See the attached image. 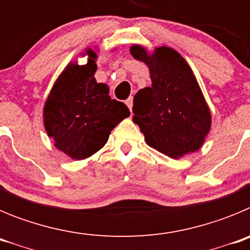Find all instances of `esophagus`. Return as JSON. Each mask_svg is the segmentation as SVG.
Wrapping results in <instances>:
<instances>
[{
	"instance_id": "obj_1",
	"label": "esophagus",
	"mask_w": 250,
	"mask_h": 250,
	"mask_svg": "<svg viewBox=\"0 0 250 250\" xmlns=\"http://www.w3.org/2000/svg\"><path fill=\"white\" fill-rule=\"evenodd\" d=\"M125 104H126L127 107H129V109L131 110V109H132V98H129V99H127V100L125 101Z\"/></svg>"
}]
</instances>
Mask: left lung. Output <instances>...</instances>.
<instances>
[{
    "label": "left lung",
    "mask_w": 250,
    "mask_h": 250,
    "mask_svg": "<svg viewBox=\"0 0 250 250\" xmlns=\"http://www.w3.org/2000/svg\"><path fill=\"white\" fill-rule=\"evenodd\" d=\"M130 52L149 66L151 75V86L139 90L132 106V121L147 145L175 159L200 149L211 115L187 61L165 46L152 55L138 45Z\"/></svg>",
    "instance_id": "8db88e82"
}]
</instances>
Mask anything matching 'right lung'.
Returning a JSON list of instances; mask_svg holds the SVG:
<instances>
[{
	"mask_svg": "<svg viewBox=\"0 0 250 250\" xmlns=\"http://www.w3.org/2000/svg\"><path fill=\"white\" fill-rule=\"evenodd\" d=\"M96 54L89 51L83 66L71 63L60 75L43 107V123L55 146L76 160L101 149L110 132L130 115L127 106L109 96L95 80Z\"/></svg>",
	"mask_w": 250,
	"mask_h": 250,
	"instance_id": "add662e5",
	"label": "right lung"
}]
</instances>
